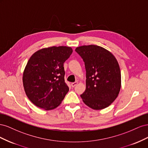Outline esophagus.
<instances>
[{"label":"esophagus","mask_w":148,"mask_h":148,"mask_svg":"<svg viewBox=\"0 0 148 148\" xmlns=\"http://www.w3.org/2000/svg\"><path fill=\"white\" fill-rule=\"evenodd\" d=\"M77 84H78V82H74V83H71V86H72V87H75Z\"/></svg>","instance_id":"1"}]
</instances>
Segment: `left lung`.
I'll return each instance as SVG.
<instances>
[{"label":"left lung","instance_id":"1","mask_svg":"<svg viewBox=\"0 0 148 148\" xmlns=\"http://www.w3.org/2000/svg\"><path fill=\"white\" fill-rule=\"evenodd\" d=\"M75 51L83 59L86 69V89L80 95L94 110L109 106L117 97L121 88V72L115 56L96 45L82 46Z\"/></svg>","mask_w":148,"mask_h":148}]
</instances>
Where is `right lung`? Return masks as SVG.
I'll return each instance as SVG.
<instances>
[{
  "mask_svg": "<svg viewBox=\"0 0 148 148\" xmlns=\"http://www.w3.org/2000/svg\"><path fill=\"white\" fill-rule=\"evenodd\" d=\"M72 52L70 47L52 46L31 56L23 71V84L26 96L35 106L49 110L61 104L69 91L64 63Z\"/></svg>",
  "mask_w": 148,
  "mask_h": 148,
  "instance_id": "add662e5",
  "label": "right lung"
}]
</instances>
